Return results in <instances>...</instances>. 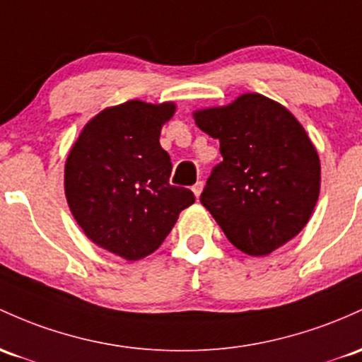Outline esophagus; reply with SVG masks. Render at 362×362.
Masks as SVG:
<instances>
[{
	"instance_id": "1",
	"label": "esophagus",
	"mask_w": 362,
	"mask_h": 362,
	"mask_svg": "<svg viewBox=\"0 0 362 362\" xmlns=\"http://www.w3.org/2000/svg\"><path fill=\"white\" fill-rule=\"evenodd\" d=\"M202 187H204V184H202L201 180H197L196 184L192 185V192L196 194V197H199V196H201V192H202Z\"/></svg>"
}]
</instances>
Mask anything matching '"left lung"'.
Returning a JSON list of instances; mask_svg holds the SVG:
<instances>
[{
  "instance_id": "1",
  "label": "left lung",
  "mask_w": 362,
  "mask_h": 362,
  "mask_svg": "<svg viewBox=\"0 0 362 362\" xmlns=\"http://www.w3.org/2000/svg\"><path fill=\"white\" fill-rule=\"evenodd\" d=\"M202 132L220 141L201 202L226 239L249 256H266L293 239L320 196L321 166L304 127L280 103L257 93L194 111Z\"/></svg>"
}]
</instances>
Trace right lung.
<instances>
[{"label": "right lung", "instance_id": "right-lung-1", "mask_svg": "<svg viewBox=\"0 0 362 362\" xmlns=\"http://www.w3.org/2000/svg\"><path fill=\"white\" fill-rule=\"evenodd\" d=\"M173 103L132 99L98 113L65 163V196L87 239L127 261L156 251L196 197L170 185L160 134Z\"/></svg>", "mask_w": 362, "mask_h": 362}]
</instances>
